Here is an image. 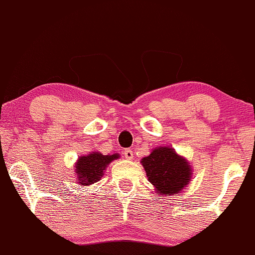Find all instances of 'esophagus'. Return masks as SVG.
<instances>
[{
    "label": "esophagus",
    "mask_w": 255,
    "mask_h": 255,
    "mask_svg": "<svg viewBox=\"0 0 255 255\" xmlns=\"http://www.w3.org/2000/svg\"><path fill=\"white\" fill-rule=\"evenodd\" d=\"M124 155H125V157H126L127 159H132V157H134V153H132V151H131L130 149H126V150H125Z\"/></svg>",
    "instance_id": "obj_1"
}]
</instances>
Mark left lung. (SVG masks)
<instances>
[{"label": "left lung", "mask_w": 255, "mask_h": 255, "mask_svg": "<svg viewBox=\"0 0 255 255\" xmlns=\"http://www.w3.org/2000/svg\"><path fill=\"white\" fill-rule=\"evenodd\" d=\"M148 180L155 187L157 194L170 196L178 194L192 179V166L174 149L158 146L149 156L142 158Z\"/></svg>", "instance_id": "1"}]
</instances>
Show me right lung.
<instances>
[{"mask_svg": "<svg viewBox=\"0 0 255 255\" xmlns=\"http://www.w3.org/2000/svg\"><path fill=\"white\" fill-rule=\"evenodd\" d=\"M119 153L103 155L98 151H93L87 156L78 157L75 165V173L77 174V182L81 186H89L100 180L107 165L114 159L119 158Z\"/></svg>", "mask_w": 255, "mask_h": 255, "instance_id": "obj_1", "label": "right lung"}]
</instances>
